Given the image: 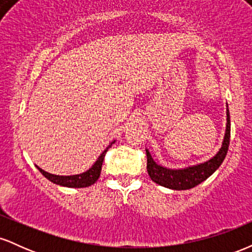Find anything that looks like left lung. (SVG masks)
I'll use <instances>...</instances> for the list:
<instances>
[{
    "instance_id": "left-lung-1",
    "label": "left lung",
    "mask_w": 252,
    "mask_h": 252,
    "mask_svg": "<svg viewBox=\"0 0 252 252\" xmlns=\"http://www.w3.org/2000/svg\"><path fill=\"white\" fill-rule=\"evenodd\" d=\"M226 130H225V136L221 144V148L219 149V152L217 153L216 156H213L211 160L206 161V162L199 163L196 166L187 167V168L182 169H169L156 163L153 160L149 150L146 149L147 170H148L150 179L158 185H160V186L176 190L193 189L196 185L201 184L202 181L206 180L209 176L212 175L219 168V166L222 163L225 156H226L228 144H230L231 131L230 112H228V109L226 110Z\"/></svg>"
}]
</instances>
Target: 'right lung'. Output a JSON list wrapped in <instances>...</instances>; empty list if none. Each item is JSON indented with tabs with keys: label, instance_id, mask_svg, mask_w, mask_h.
Masks as SVG:
<instances>
[{
	"label": "right lung",
	"instance_id": "right-lung-1",
	"mask_svg": "<svg viewBox=\"0 0 252 252\" xmlns=\"http://www.w3.org/2000/svg\"><path fill=\"white\" fill-rule=\"evenodd\" d=\"M112 143H115V141H114V142H111V144H109L108 147H106V149L104 150L102 154L99 155V158H97V161L94 162V166H92L89 170H86V172L82 173V174L67 175V176L54 175V174H51V173L45 172V170L39 168L37 166H36V168L40 170V173H41V174L45 176L46 179H48V180L53 182V184L60 185V186L74 187V189H82V187L91 186V185H94V182L98 180V178H99L100 170H102V164H103L104 156H105L106 152H108V149L110 148V147L112 146Z\"/></svg>",
	"mask_w": 252,
	"mask_h": 252
}]
</instances>
